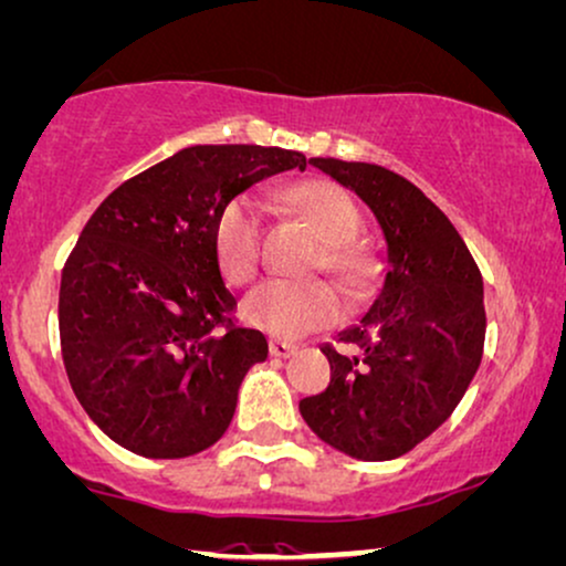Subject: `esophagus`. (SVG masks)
Masks as SVG:
<instances>
[{
  "label": "esophagus",
  "mask_w": 566,
  "mask_h": 566,
  "mask_svg": "<svg viewBox=\"0 0 566 566\" xmlns=\"http://www.w3.org/2000/svg\"><path fill=\"white\" fill-rule=\"evenodd\" d=\"M296 348L298 346L291 344V340H270V354H272V357H277V359L294 357Z\"/></svg>",
  "instance_id": "esophagus-1"
}]
</instances>
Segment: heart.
<instances>
[{
    "mask_svg": "<svg viewBox=\"0 0 566 566\" xmlns=\"http://www.w3.org/2000/svg\"><path fill=\"white\" fill-rule=\"evenodd\" d=\"M285 207L310 222L319 241L327 243L325 264L340 277H357L359 262L346 243L359 233V209L346 188L333 180L312 178L285 186L281 191ZM260 205L247 193L230 197L218 209L212 222L214 260L226 281L241 285L254 277L260 264ZM340 298L323 281H281L272 277L256 285L243 298L241 315L251 327L275 338H298L319 327L333 325L340 317Z\"/></svg>",
    "mask_w": 566,
    "mask_h": 566,
    "instance_id": "obj_1",
    "label": "heart"
}]
</instances>
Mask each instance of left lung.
<instances>
[{"label": "left lung", "mask_w": 566, "mask_h": 566, "mask_svg": "<svg viewBox=\"0 0 566 566\" xmlns=\"http://www.w3.org/2000/svg\"><path fill=\"white\" fill-rule=\"evenodd\" d=\"M310 163L375 214L386 272L365 315L338 333L352 352L323 346L331 386L298 401V411L333 449L386 462L441 428L475 378L483 275L451 220L407 178L369 163Z\"/></svg>", "instance_id": "8db88e82"}]
</instances>
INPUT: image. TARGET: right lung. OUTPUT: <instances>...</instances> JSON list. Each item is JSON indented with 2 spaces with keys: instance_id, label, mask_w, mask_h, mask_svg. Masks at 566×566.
<instances>
[{
  "instance_id": "1",
  "label": "right lung",
  "mask_w": 566,
  "mask_h": 566,
  "mask_svg": "<svg viewBox=\"0 0 566 566\" xmlns=\"http://www.w3.org/2000/svg\"><path fill=\"white\" fill-rule=\"evenodd\" d=\"M294 167L306 157L277 146H188L91 214L62 270V359L81 407L123 449L184 459L228 430L268 340L230 319L212 222L230 197Z\"/></svg>"
}]
</instances>
